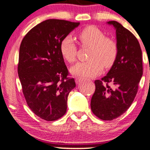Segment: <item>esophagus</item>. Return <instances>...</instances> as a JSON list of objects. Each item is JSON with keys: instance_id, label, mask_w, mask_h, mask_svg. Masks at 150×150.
I'll return each mask as SVG.
<instances>
[{"instance_id": "esophagus-1", "label": "esophagus", "mask_w": 150, "mask_h": 150, "mask_svg": "<svg viewBox=\"0 0 150 150\" xmlns=\"http://www.w3.org/2000/svg\"><path fill=\"white\" fill-rule=\"evenodd\" d=\"M82 80H83V78H82V77H77V78L75 79V82H76L77 84H79L80 83Z\"/></svg>"}]
</instances>
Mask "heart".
<instances>
[{
	"instance_id": "obj_1",
	"label": "heart",
	"mask_w": 150,
	"mask_h": 150,
	"mask_svg": "<svg viewBox=\"0 0 150 150\" xmlns=\"http://www.w3.org/2000/svg\"><path fill=\"white\" fill-rule=\"evenodd\" d=\"M80 45L89 46V61L80 62L71 68V73L76 76L92 77L97 75L105 68H110L116 61L118 46L113 38L94 26L82 29L77 34ZM60 51L65 61L73 63L76 61L77 47L70 36H66L60 43Z\"/></svg>"
}]
</instances>
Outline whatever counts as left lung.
Returning a JSON list of instances; mask_svg holds the SVG:
<instances>
[{"mask_svg": "<svg viewBox=\"0 0 150 150\" xmlns=\"http://www.w3.org/2000/svg\"><path fill=\"white\" fill-rule=\"evenodd\" d=\"M116 30L118 54L106 76L96 80L91 99L92 113L103 120H112L124 113L134 101L143 73L142 50L138 40L116 21H109Z\"/></svg>", "mask_w": 150, "mask_h": 150, "instance_id": "1", "label": "left lung"}]
</instances>
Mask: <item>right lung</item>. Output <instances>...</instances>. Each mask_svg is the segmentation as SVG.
Listing matches in <instances>:
<instances>
[{"label": "right lung", "instance_id": "1", "mask_svg": "<svg viewBox=\"0 0 150 150\" xmlns=\"http://www.w3.org/2000/svg\"><path fill=\"white\" fill-rule=\"evenodd\" d=\"M80 25L50 19L27 32L20 47L18 73L26 102L34 114L47 121L64 116L68 96L75 82L60 51V43Z\"/></svg>", "mask_w": 150, "mask_h": 150}]
</instances>
